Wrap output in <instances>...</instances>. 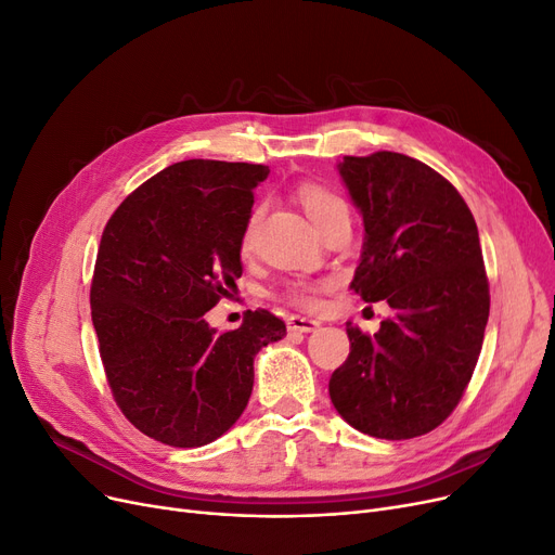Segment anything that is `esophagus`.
Instances as JSON below:
<instances>
[{"mask_svg": "<svg viewBox=\"0 0 555 555\" xmlns=\"http://www.w3.org/2000/svg\"><path fill=\"white\" fill-rule=\"evenodd\" d=\"M320 320H312V318H301V315H293V318H287V331H293V333H310V331H315V328H320Z\"/></svg>", "mask_w": 555, "mask_h": 555, "instance_id": "1", "label": "esophagus"}]
</instances>
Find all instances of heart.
Here are the masks:
<instances>
[{"mask_svg":"<svg viewBox=\"0 0 555 555\" xmlns=\"http://www.w3.org/2000/svg\"><path fill=\"white\" fill-rule=\"evenodd\" d=\"M299 202L306 210V215L310 218V222L318 227V231L333 218H337V215H345L349 212L347 210V204L340 195H335L333 190L324 188V185H315V183H306L299 188ZM258 220H260V210L256 208L249 220L243 229V249L247 251L254 243V235H256V229H258ZM287 297H291L295 304H301V306H315L318 301V291L312 285H293L291 291H287Z\"/></svg>","mask_w":555,"mask_h":555,"instance_id":"obj_1","label":"heart"}]
</instances>
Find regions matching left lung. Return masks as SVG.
<instances>
[{"instance_id": "8db88e82", "label": "left lung", "mask_w": 555, "mask_h": 555, "mask_svg": "<svg viewBox=\"0 0 555 555\" xmlns=\"http://www.w3.org/2000/svg\"><path fill=\"white\" fill-rule=\"evenodd\" d=\"M337 172L365 227L349 287L385 299L392 315L372 337L347 324L351 353L328 395L356 430L411 440L451 415L483 347L490 293L478 229L457 190L422 160L345 156Z\"/></svg>"}]
</instances>
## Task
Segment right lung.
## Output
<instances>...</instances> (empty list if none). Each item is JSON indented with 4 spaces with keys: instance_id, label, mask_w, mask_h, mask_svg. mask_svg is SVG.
<instances>
[{
    "instance_id": "obj_1",
    "label": "right lung",
    "mask_w": 555,
    "mask_h": 555,
    "mask_svg": "<svg viewBox=\"0 0 555 555\" xmlns=\"http://www.w3.org/2000/svg\"><path fill=\"white\" fill-rule=\"evenodd\" d=\"M264 165L192 158L144 181L108 220L90 287L117 405L163 444L204 447L240 420L254 358L285 335L268 310L218 333L204 315L243 276V229Z\"/></svg>"
}]
</instances>
